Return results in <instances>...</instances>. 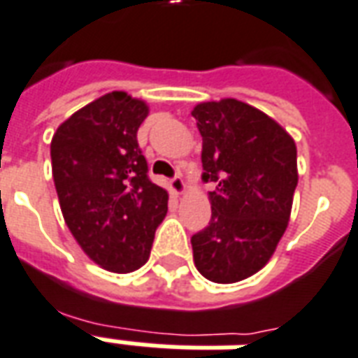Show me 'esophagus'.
<instances>
[{"instance_id": "34e87169", "label": "esophagus", "mask_w": 358, "mask_h": 358, "mask_svg": "<svg viewBox=\"0 0 358 358\" xmlns=\"http://www.w3.org/2000/svg\"><path fill=\"white\" fill-rule=\"evenodd\" d=\"M171 189L176 193V195H182L185 189V184H184V180H182V176L180 174H176L173 180H171Z\"/></svg>"}]
</instances>
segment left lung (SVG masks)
Masks as SVG:
<instances>
[{
    "label": "left lung",
    "instance_id": "1",
    "mask_svg": "<svg viewBox=\"0 0 358 358\" xmlns=\"http://www.w3.org/2000/svg\"><path fill=\"white\" fill-rule=\"evenodd\" d=\"M191 116L203 136V180L212 182V217L191 236L206 280L234 283L268 263L287 229L296 146L282 125L236 99L201 103Z\"/></svg>",
    "mask_w": 358,
    "mask_h": 358
}]
</instances>
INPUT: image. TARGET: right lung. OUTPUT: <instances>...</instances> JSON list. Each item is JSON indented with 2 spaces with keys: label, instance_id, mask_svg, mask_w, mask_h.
<instances>
[{
  "label": "right lung",
  "instance_id": "1",
  "mask_svg": "<svg viewBox=\"0 0 358 358\" xmlns=\"http://www.w3.org/2000/svg\"><path fill=\"white\" fill-rule=\"evenodd\" d=\"M148 106L125 92L82 106L52 136V176L62 214L84 253L110 272L150 257L167 214V191L148 176L136 131Z\"/></svg>",
  "mask_w": 358,
  "mask_h": 358
}]
</instances>
